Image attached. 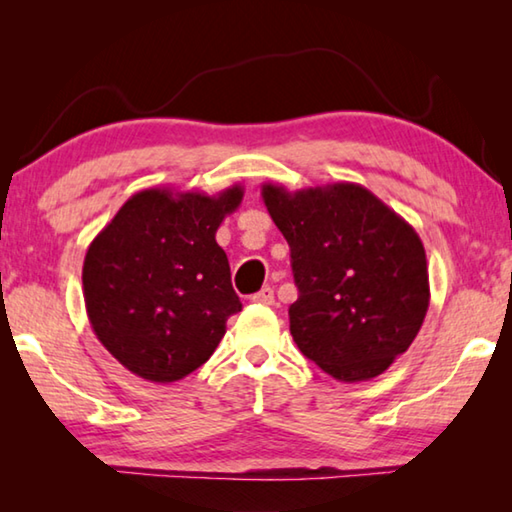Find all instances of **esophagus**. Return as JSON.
<instances>
[{"label":"esophagus","mask_w":512,"mask_h":512,"mask_svg":"<svg viewBox=\"0 0 512 512\" xmlns=\"http://www.w3.org/2000/svg\"><path fill=\"white\" fill-rule=\"evenodd\" d=\"M253 302H257V305H273L275 302V293L271 287H264L262 291H257L253 298H250Z\"/></svg>","instance_id":"1"}]
</instances>
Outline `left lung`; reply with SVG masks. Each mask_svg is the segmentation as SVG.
I'll return each instance as SVG.
<instances>
[{"label":"left lung","instance_id":"obj_1","mask_svg":"<svg viewBox=\"0 0 512 512\" xmlns=\"http://www.w3.org/2000/svg\"><path fill=\"white\" fill-rule=\"evenodd\" d=\"M262 198L291 248V336L339 381H368L409 350L429 309L424 246L409 223L354 183Z\"/></svg>","mask_w":512,"mask_h":512}]
</instances>
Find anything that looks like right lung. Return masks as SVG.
Instances as JSON below:
<instances>
[{
  "label": "right lung",
  "instance_id": "right-lung-1",
  "mask_svg": "<svg viewBox=\"0 0 512 512\" xmlns=\"http://www.w3.org/2000/svg\"><path fill=\"white\" fill-rule=\"evenodd\" d=\"M244 187L216 196L151 187L119 207L85 253L90 325L133 375L171 384L201 368L241 311L216 230Z\"/></svg>",
  "mask_w": 512,
  "mask_h": 512
}]
</instances>
